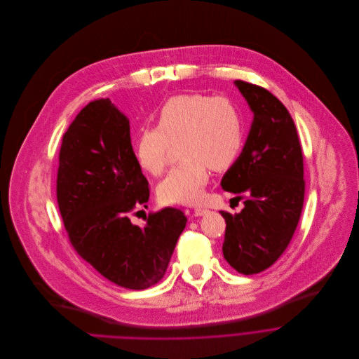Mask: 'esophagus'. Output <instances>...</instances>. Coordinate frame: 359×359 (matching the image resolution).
Returning <instances> with one entry per match:
<instances>
[{
  "instance_id": "34e87169",
  "label": "esophagus",
  "mask_w": 359,
  "mask_h": 359,
  "mask_svg": "<svg viewBox=\"0 0 359 359\" xmlns=\"http://www.w3.org/2000/svg\"><path fill=\"white\" fill-rule=\"evenodd\" d=\"M203 213H206V209L202 208V206H196V208L194 209V215H195V217H202Z\"/></svg>"
}]
</instances>
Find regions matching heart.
<instances>
[{"label":"heart","instance_id":"heart-1","mask_svg":"<svg viewBox=\"0 0 359 359\" xmlns=\"http://www.w3.org/2000/svg\"><path fill=\"white\" fill-rule=\"evenodd\" d=\"M156 126L138 130L133 142L137 164L158 177L170 161L172 144L181 161L157 188L164 203H195L209 180L239 158L245 146L243 118L228 97L184 93L167 99L154 114Z\"/></svg>","mask_w":359,"mask_h":359}]
</instances>
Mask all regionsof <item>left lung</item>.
Instances as JSON below:
<instances>
[{"label": "left lung", "mask_w": 359, "mask_h": 359, "mask_svg": "<svg viewBox=\"0 0 359 359\" xmlns=\"http://www.w3.org/2000/svg\"><path fill=\"white\" fill-rule=\"evenodd\" d=\"M235 85L255 117L242 154L221 182L245 201L239 213L221 210L226 222L222 250L231 267L249 276L270 267L287 249L302 217L306 181L289 110L262 86Z\"/></svg>", "instance_id": "left-lung-1"}]
</instances>
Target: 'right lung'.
<instances>
[{"label":"right lung","mask_w":359,"mask_h":359,"mask_svg":"<svg viewBox=\"0 0 359 359\" xmlns=\"http://www.w3.org/2000/svg\"><path fill=\"white\" fill-rule=\"evenodd\" d=\"M149 198L128 118L109 99L90 102L62 137L56 199L76 253L124 289L144 290L164 277L187 225L184 212L170 206L133 225L130 215Z\"/></svg>","instance_id":"add662e5"}]
</instances>
